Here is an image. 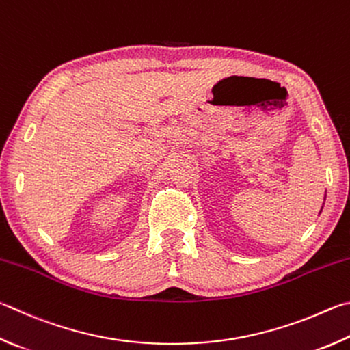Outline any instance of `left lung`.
Masks as SVG:
<instances>
[{"mask_svg":"<svg viewBox=\"0 0 350 350\" xmlns=\"http://www.w3.org/2000/svg\"><path fill=\"white\" fill-rule=\"evenodd\" d=\"M325 200H326V196H325ZM323 205H325V203H323ZM321 209H323V208H321ZM320 213H321V211H320Z\"/></svg>","mask_w":350,"mask_h":350,"instance_id":"1","label":"left lung"}]
</instances>
